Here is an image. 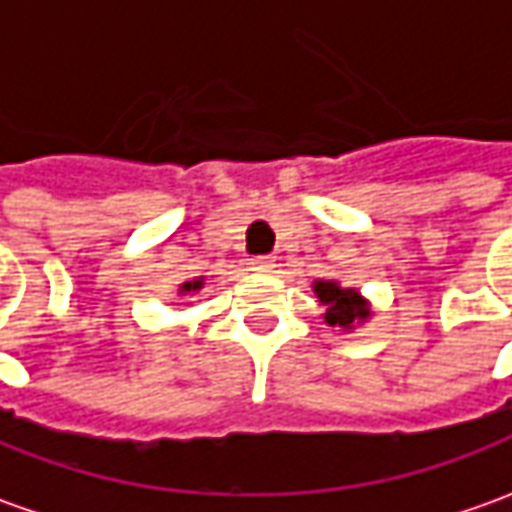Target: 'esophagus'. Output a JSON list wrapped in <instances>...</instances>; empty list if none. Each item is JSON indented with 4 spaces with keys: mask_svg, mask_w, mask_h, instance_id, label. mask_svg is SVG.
Listing matches in <instances>:
<instances>
[{
    "mask_svg": "<svg viewBox=\"0 0 512 512\" xmlns=\"http://www.w3.org/2000/svg\"><path fill=\"white\" fill-rule=\"evenodd\" d=\"M252 269H255V272H272V269H274V257H269V255L252 257Z\"/></svg>",
    "mask_w": 512,
    "mask_h": 512,
    "instance_id": "34e87169",
    "label": "esophagus"
}]
</instances>
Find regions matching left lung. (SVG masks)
<instances>
[{
    "label": "left lung",
    "mask_w": 512,
    "mask_h": 512,
    "mask_svg": "<svg viewBox=\"0 0 512 512\" xmlns=\"http://www.w3.org/2000/svg\"><path fill=\"white\" fill-rule=\"evenodd\" d=\"M311 289H314L317 303L323 306L326 326L354 331V328L365 326L374 317L371 300L360 289H354V286H343L340 280H314Z\"/></svg>",
    "instance_id": "1"
}]
</instances>
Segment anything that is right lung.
<instances>
[{"instance_id": "obj_1", "label": "right lung", "mask_w": 512, "mask_h": 512, "mask_svg": "<svg viewBox=\"0 0 512 512\" xmlns=\"http://www.w3.org/2000/svg\"><path fill=\"white\" fill-rule=\"evenodd\" d=\"M203 283H206L203 277H192V280L178 283V297H195V294H201Z\"/></svg>"}]
</instances>
